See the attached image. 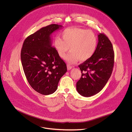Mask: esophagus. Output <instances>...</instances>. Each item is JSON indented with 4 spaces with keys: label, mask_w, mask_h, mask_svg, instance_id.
Instances as JSON below:
<instances>
[{
    "label": "esophagus",
    "mask_w": 132,
    "mask_h": 132,
    "mask_svg": "<svg viewBox=\"0 0 132 132\" xmlns=\"http://www.w3.org/2000/svg\"><path fill=\"white\" fill-rule=\"evenodd\" d=\"M67 69H68V70H70L72 68V67L71 66H70V65H67Z\"/></svg>",
    "instance_id": "esophagus-1"
}]
</instances>
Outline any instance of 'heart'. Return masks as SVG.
I'll use <instances>...</instances> for the list:
<instances>
[{"instance_id":"obj_1","label":"heart","mask_w":132,"mask_h":132,"mask_svg":"<svg viewBox=\"0 0 132 132\" xmlns=\"http://www.w3.org/2000/svg\"><path fill=\"white\" fill-rule=\"evenodd\" d=\"M63 39L56 37L53 41L54 47L59 56L64 59L68 51H71L67 57L71 64L79 60L84 62L89 59L94 54L97 46V38L91 30L79 28L65 29L61 34Z\"/></svg>"}]
</instances>
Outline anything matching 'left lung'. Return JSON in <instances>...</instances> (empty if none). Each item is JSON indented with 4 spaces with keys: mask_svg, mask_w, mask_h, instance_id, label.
<instances>
[{
    "mask_svg": "<svg viewBox=\"0 0 132 132\" xmlns=\"http://www.w3.org/2000/svg\"><path fill=\"white\" fill-rule=\"evenodd\" d=\"M98 43L94 55L79 65L82 76L77 82V90L81 96L89 97L99 93L112 75L114 52L109 38L103 33L98 35Z\"/></svg>",
    "mask_w": 132,
    "mask_h": 132,
    "instance_id": "left-lung-1",
    "label": "left lung"
}]
</instances>
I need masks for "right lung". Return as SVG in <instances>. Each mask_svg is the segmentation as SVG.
Here are the masks:
<instances>
[{
    "label": "right lung",
    "mask_w": 132,
    "mask_h": 132,
    "mask_svg": "<svg viewBox=\"0 0 132 132\" xmlns=\"http://www.w3.org/2000/svg\"><path fill=\"white\" fill-rule=\"evenodd\" d=\"M52 24L42 28L24 40L21 51V61L26 78L37 93L49 95L57 89L67 66L52 47L51 34L62 28Z\"/></svg>",
    "instance_id": "add662e5"
}]
</instances>
